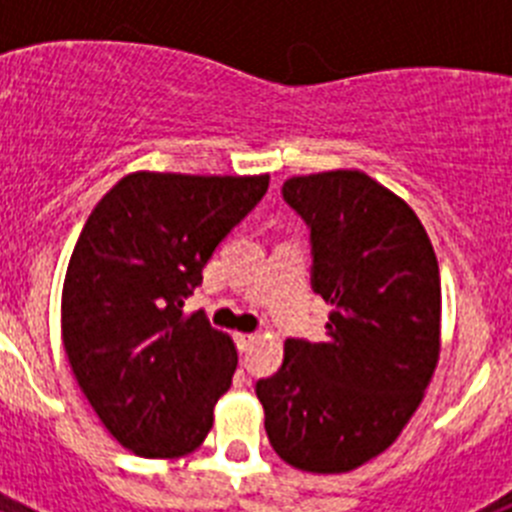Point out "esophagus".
Returning a JSON list of instances; mask_svg holds the SVG:
<instances>
[{
  "instance_id": "34e87169",
  "label": "esophagus",
  "mask_w": 512,
  "mask_h": 512,
  "mask_svg": "<svg viewBox=\"0 0 512 512\" xmlns=\"http://www.w3.org/2000/svg\"><path fill=\"white\" fill-rule=\"evenodd\" d=\"M256 338H259V333H238V336H235V341H238V348H241V351H248Z\"/></svg>"
}]
</instances>
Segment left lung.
Here are the masks:
<instances>
[{"mask_svg":"<svg viewBox=\"0 0 512 512\" xmlns=\"http://www.w3.org/2000/svg\"><path fill=\"white\" fill-rule=\"evenodd\" d=\"M284 200L310 228L325 341L289 338L256 382L271 446L289 467L343 474L387 451L441 356L436 251L408 202L356 169L292 176Z\"/></svg>","mask_w":512,"mask_h":512,"instance_id":"8db88e82","label":"left lung"}]
</instances>
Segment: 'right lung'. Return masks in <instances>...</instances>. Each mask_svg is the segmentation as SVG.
I'll use <instances>...</instances> for the list:
<instances>
[{"instance_id": "right-lung-1", "label": "right lung", "mask_w": 512, "mask_h": 512, "mask_svg": "<svg viewBox=\"0 0 512 512\" xmlns=\"http://www.w3.org/2000/svg\"><path fill=\"white\" fill-rule=\"evenodd\" d=\"M266 189L269 174L133 171L81 230L63 279V348L104 428L143 459L187 456L210 433L238 351L182 307Z\"/></svg>"}]
</instances>
